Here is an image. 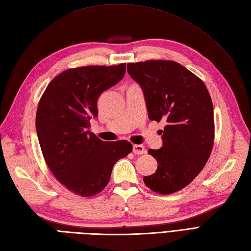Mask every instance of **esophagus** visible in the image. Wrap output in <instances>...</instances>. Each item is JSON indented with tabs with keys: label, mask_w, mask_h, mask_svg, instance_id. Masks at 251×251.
<instances>
[{
	"label": "esophagus",
	"mask_w": 251,
	"mask_h": 251,
	"mask_svg": "<svg viewBox=\"0 0 251 251\" xmlns=\"http://www.w3.org/2000/svg\"><path fill=\"white\" fill-rule=\"evenodd\" d=\"M132 152L135 154H145L147 153V149L141 145H134V147H132Z\"/></svg>",
	"instance_id": "esophagus-1"
}]
</instances>
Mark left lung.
Listing matches in <instances>:
<instances>
[{
	"mask_svg": "<svg viewBox=\"0 0 251 251\" xmlns=\"http://www.w3.org/2000/svg\"><path fill=\"white\" fill-rule=\"evenodd\" d=\"M127 72L143 90L149 119L167 123L163 147L149 150L158 163L156 172L143 181L155 193H175L195 179L211 154L215 120L209 92L199 76L172 60L131 62Z\"/></svg>",
	"mask_w": 251,
	"mask_h": 251,
	"instance_id": "obj_1",
	"label": "left lung"
}]
</instances>
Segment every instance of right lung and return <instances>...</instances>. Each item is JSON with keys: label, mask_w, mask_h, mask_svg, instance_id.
I'll return each mask as SVG.
<instances>
[{"label": "right lung", "mask_w": 251, "mask_h": 251, "mask_svg": "<svg viewBox=\"0 0 251 251\" xmlns=\"http://www.w3.org/2000/svg\"><path fill=\"white\" fill-rule=\"evenodd\" d=\"M126 63L86 66L61 72L47 85L37 105L35 127L52 175L79 196L100 193L114 164L132 151L129 141L106 142L88 129L97 101L125 75Z\"/></svg>", "instance_id": "1"}]
</instances>
